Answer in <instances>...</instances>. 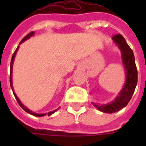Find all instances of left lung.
I'll return each mask as SVG.
<instances>
[{"mask_svg":"<svg viewBox=\"0 0 146 146\" xmlns=\"http://www.w3.org/2000/svg\"><path fill=\"white\" fill-rule=\"evenodd\" d=\"M113 40L121 52V58L125 70L126 80L121 91L118 93L113 102L107 104H96L93 102L95 108L101 112L106 113H116L125 107L131 100L138 82V71L135 65L133 51L127 44L125 39L121 34L114 35Z\"/></svg>","mask_w":146,"mask_h":146,"instance_id":"left-lung-1","label":"left lung"}]
</instances>
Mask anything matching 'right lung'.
Listing matches in <instances>:
<instances>
[{
    "instance_id": "add662e5",
    "label": "right lung",
    "mask_w": 146,
    "mask_h": 146,
    "mask_svg": "<svg viewBox=\"0 0 146 146\" xmlns=\"http://www.w3.org/2000/svg\"><path fill=\"white\" fill-rule=\"evenodd\" d=\"M33 35H34V32H31V33H30L29 34H27V36H25L22 40H21V42L19 43V44H21L22 43H23L24 41H26L27 40H28V39H30L31 36H33ZM18 49H19V46L17 47V48H16V50H15V51L14 52V54H13V55H12V58H11V70H10V85H11V89H12V92H13V94H14L15 97V98H16V100H17L18 103L19 104V106H20L21 107H22V109L23 110H24L27 113H30V114H31V115H33V116H45V115H47L48 114V116H51V114H53V113H54V112H56L59 108H58V109H56L55 110H54V111H51V112H49V113H33V111H31V110H30L27 107V106H25L22 102H21V101L19 100V98H18L17 95H15V93L14 92V88H13V84H12V69H13V62H14V59H15V54H16V52H17Z\"/></svg>"
}]
</instances>
